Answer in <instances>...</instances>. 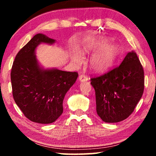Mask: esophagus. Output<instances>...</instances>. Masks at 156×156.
<instances>
[{
  "label": "esophagus",
  "instance_id": "esophagus-1",
  "mask_svg": "<svg viewBox=\"0 0 156 156\" xmlns=\"http://www.w3.org/2000/svg\"><path fill=\"white\" fill-rule=\"evenodd\" d=\"M79 80L80 82H84V81H87L88 80V77L85 75H80L79 76Z\"/></svg>",
  "mask_w": 156,
  "mask_h": 156
}]
</instances>
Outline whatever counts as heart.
<instances>
[{"instance_id": "heart-1", "label": "heart", "mask_w": 156, "mask_h": 156, "mask_svg": "<svg viewBox=\"0 0 156 156\" xmlns=\"http://www.w3.org/2000/svg\"><path fill=\"white\" fill-rule=\"evenodd\" d=\"M83 50L85 53L97 51L92 55L89 60V67L96 73H103L110 69L120 54L118 44L109 43V40L104 38L94 40L84 44ZM72 59L75 64L80 65L83 61V56L79 52H75L72 55Z\"/></svg>"}]
</instances>
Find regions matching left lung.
Listing matches in <instances>:
<instances>
[{
    "mask_svg": "<svg viewBox=\"0 0 156 156\" xmlns=\"http://www.w3.org/2000/svg\"><path fill=\"white\" fill-rule=\"evenodd\" d=\"M144 77L138 57L131 51L117 67L91 78L96 92V112L104 122H120L133 113L143 94Z\"/></svg>",
    "mask_w": 156,
    "mask_h": 156,
    "instance_id": "1",
    "label": "left lung"
}]
</instances>
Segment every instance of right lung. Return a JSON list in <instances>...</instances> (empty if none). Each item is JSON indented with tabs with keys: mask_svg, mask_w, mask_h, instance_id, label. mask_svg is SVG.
Wrapping results in <instances>:
<instances>
[{
	"mask_svg": "<svg viewBox=\"0 0 156 156\" xmlns=\"http://www.w3.org/2000/svg\"><path fill=\"white\" fill-rule=\"evenodd\" d=\"M55 41L43 34H36L18 51L13 62V97L25 117L34 122L52 123L61 115L65 94L78 76L77 72L40 67L35 55L36 47Z\"/></svg>",
	"mask_w": 156,
	"mask_h": 156,
	"instance_id": "1",
	"label": "right lung"
}]
</instances>
